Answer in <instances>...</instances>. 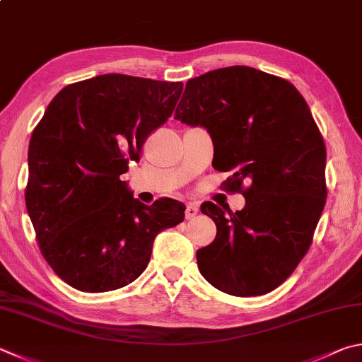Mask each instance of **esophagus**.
<instances>
[{"label": "esophagus", "mask_w": 362, "mask_h": 362, "mask_svg": "<svg viewBox=\"0 0 362 362\" xmlns=\"http://www.w3.org/2000/svg\"><path fill=\"white\" fill-rule=\"evenodd\" d=\"M198 212H199V207L196 206L194 202H188V204H187V210H185V216H187V220L193 218V216L198 215Z\"/></svg>", "instance_id": "obj_1"}]
</instances>
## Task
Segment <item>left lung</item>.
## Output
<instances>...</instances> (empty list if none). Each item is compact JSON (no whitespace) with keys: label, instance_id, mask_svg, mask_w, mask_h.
Returning <instances> with one entry per match:
<instances>
[{"label":"left lung","instance_id":"1","mask_svg":"<svg viewBox=\"0 0 362 362\" xmlns=\"http://www.w3.org/2000/svg\"><path fill=\"white\" fill-rule=\"evenodd\" d=\"M174 118L207 129L214 168L233 173L226 187L245 198L238 212L201 206L216 226L196 252L202 277L239 298L275 290L310 247L327 194L326 147L305 100L285 78L229 66L189 78Z\"/></svg>","mask_w":362,"mask_h":362}]
</instances>
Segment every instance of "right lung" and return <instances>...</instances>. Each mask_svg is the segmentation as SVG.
Here are the masks:
<instances>
[{
	"label": "right lung",
	"mask_w": 362,
	"mask_h": 362,
	"mask_svg": "<svg viewBox=\"0 0 362 362\" xmlns=\"http://www.w3.org/2000/svg\"><path fill=\"white\" fill-rule=\"evenodd\" d=\"M182 90V82L96 76L64 87L33 131L26 210L45 261L76 290L104 293L134 281L156 235L185 218L182 202L146 206L120 180Z\"/></svg>",
	"instance_id": "add662e5"
}]
</instances>
